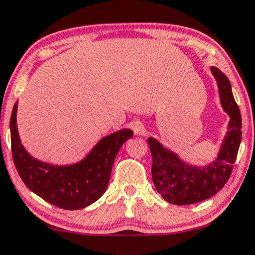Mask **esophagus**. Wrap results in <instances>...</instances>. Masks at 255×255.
I'll list each match as a JSON object with an SVG mask.
<instances>
[{"label":"esophagus","mask_w":255,"mask_h":255,"mask_svg":"<svg viewBox=\"0 0 255 255\" xmlns=\"http://www.w3.org/2000/svg\"><path fill=\"white\" fill-rule=\"evenodd\" d=\"M131 128H133L134 133L136 135H142L144 134V126L141 124L140 121H134L133 124H131Z\"/></svg>","instance_id":"esophagus-1"}]
</instances>
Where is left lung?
<instances>
[{"label":"left lung","mask_w":255,"mask_h":255,"mask_svg":"<svg viewBox=\"0 0 255 255\" xmlns=\"http://www.w3.org/2000/svg\"><path fill=\"white\" fill-rule=\"evenodd\" d=\"M218 85L221 107L230 117L227 131L218 155L205 166L191 165L155 137H148L153 163L151 178L161 196L173 205L204 201L220 191L230 179L241 142V115L232 93L231 82L220 69L211 67Z\"/></svg>","instance_id":"left-lung-1"}]
</instances>
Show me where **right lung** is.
Listing matches in <instances>:
<instances>
[{"label": "right lung", "mask_w": 255, "mask_h": 255, "mask_svg": "<svg viewBox=\"0 0 255 255\" xmlns=\"http://www.w3.org/2000/svg\"><path fill=\"white\" fill-rule=\"evenodd\" d=\"M17 102L10 118L12 159L18 175L31 192L56 207L81 209L104 195L115 157L131 129H120L102 137L82 160L70 165H54L28 153L17 130Z\"/></svg>", "instance_id": "right-lung-1"}]
</instances>
